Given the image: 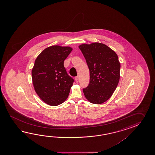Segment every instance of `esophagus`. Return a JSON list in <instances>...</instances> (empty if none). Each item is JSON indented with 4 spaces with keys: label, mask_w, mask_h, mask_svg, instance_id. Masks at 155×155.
Returning a JSON list of instances; mask_svg holds the SVG:
<instances>
[{
    "label": "esophagus",
    "mask_w": 155,
    "mask_h": 155,
    "mask_svg": "<svg viewBox=\"0 0 155 155\" xmlns=\"http://www.w3.org/2000/svg\"><path fill=\"white\" fill-rule=\"evenodd\" d=\"M75 81H76V82H79V76H76V77H75Z\"/></svg>",
    "instance_id": "34e87169"
}]
</instances>
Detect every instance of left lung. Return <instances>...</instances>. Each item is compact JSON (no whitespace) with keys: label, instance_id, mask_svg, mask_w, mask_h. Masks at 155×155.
I'll return each instance as SVG.
<instances>
[{"label":"left lung","instance_id":"1","mask_svg":"<svg viewBox=\"0 0 155 155\" xmlns=\"http://www.w3.org/2000/svg\"><path fill=\"white\" fill-rule=\"evenodd\" d=\"M90 71L89 85L83 89L86 99L101 104L115 91L120 78V63L116 53L105 44L92 43L79 46Z\"/></svg>","mask_w":155,"mask_h":155}]
</instances>
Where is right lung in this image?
I'll list each match as a JSON object with an SVG mask.
<instances>
[{
	"label": "right lung",
	"mask_w": 155,
	"mask_h": 155,
	"mask_svg": "<svg viewBox=\"0 0 155 155\" xmlns=\"http://www.w3.org/2000/svg\"><path fill=\"white\" fill-rule=\"evenodd\" d=\"M73 50L70 46L53 45L37 56L31 70L34 89L46 104L57 106L66 100L74 82L64 66Z\"/></svg>",
	"instance_id": "obj_1"
}]
</instances>
